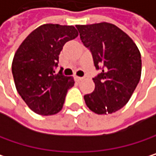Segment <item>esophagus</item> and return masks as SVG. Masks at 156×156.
Masks as SVG:
<instances>
[{"mask_svg": "<svg viewBox=\"0 0 156 156\" xmlns=\"http://www.w3.org/2000/svg\"><path fill=\"white\" fill-rule=\"evenodd\" d=\"M83 79H84V77H82V76H76V81H81V80H83Z\"/></svg>", "mask_w": 156, "mask_h": 156, "instance_id": "34e87169", "label": "esophagus"}]
</instances>
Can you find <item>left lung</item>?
I'll list each match as a JSON object with an SVG mask.
<instances>
[{"label":"left lung","mask_w":156,"mask_h":156,"mask_svg":"<svg viewBox=\"0 0 156 156\" xmlns=\"http://www.w3.org/2000/svg\"><path fill=\"white\" fill-rule=\"evenodd\" d=\"M80 39L92 53L101 72L93 79L95 90L84 96L86 105L97 114H110L131 99L142 74L140 51L133 40L110 23L76 25Z\"/></svg>","instance_id":"left-lung-1"}]
</instances>
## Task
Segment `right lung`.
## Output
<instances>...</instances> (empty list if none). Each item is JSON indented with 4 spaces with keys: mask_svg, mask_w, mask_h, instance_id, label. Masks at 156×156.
I'll return each instance as SVG.
<instances>
[{
    "mask_svg": "<svg viewBox=\"0 0 156 156\" xmlns=\"http://www.w3.org/2000/svg\"><path fill=\"white\" fill-rule=\"evenodd\" d=\"M77 35L73 25L45 23L30 33L16 50L12 63L14 84L34 112L47 116L62 110L75 81L72 76L55 74L54 67L64 44Z\"/></svg>",
    "mask_w": 156,
    "mask_h": 156,
    "instance_id": "add662e5",
    "label": "right lung"
}]
</instances>
